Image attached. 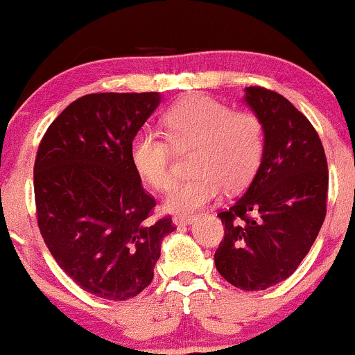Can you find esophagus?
I'll return each mask as SVG.
<instances>
[{
	"mask_svg": "<svg viewBox=\"0 0 355 355\" xmlns=\"http://www.w3.org/2000/svg\"><path fill=\"white\" fill-rule=\"evenodd\" d=\"M193 222H195V217H191V215H180V217L173 218L175 225H189V223H193Z\"/></svg>",
	"mask_w": 355,
	"mask_h": 355,
	"instance_id": "34e87169",
	"label": "esophagus"
}]
</instances>
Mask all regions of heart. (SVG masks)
Listing matches in <instances>:
<instances>
[{"mask_svg":"<svg viewBox=\"0 0 355 355\" xmlns=\"http://www.w3.org/2000/svg\"><path fill=\"white\" fill-rule=\"evenodd\" d=\"M162 132L144 128L130 144V162L138 177L155 190L172 180V145L193 146L191 170L197 172L175 182L165 197L172 214H191L210 203L222 185L234 191L254 178L263 157V125L250 112H234L222 101L193 95L177 103L164 116Z\"/></svg>","mask_w":355,"mask_h":355,"instance_id":"obj_1","label":"heart"}]
</instances>
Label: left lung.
Returning a JSON list of instances; mask_svg holds the SVG:
<instances>
[{
  "mask_svg": "<svg viewBox=\"0 0 355 355\" xmlns=\"http://www.w3.org/2000/svg\"><path fill=\"white\" fill-rule=\"evenodd\" d=\"M263 125V157L245 193L218 217L225 237L215 252L218 274L242 291L288 279L311 250L325 218L329 172L311 121L267 88L243 89Z\"/></svg>",
  "mask_w": 355,
  "mask_h": 355,
  "instance_id": "8db88e82",
  "label": "left lung"
}]
</instances>
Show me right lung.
I'll list each match as a JSON object with an SVG mask.
<instances>
[{
  "instance_id": "right-lung-1",
  "label": "right lung",
  "mask_w": 355,
  "mask_h": 355,
  "mask_svg": "<svg viewBox=\"0 0 355 355\" xmlns=\"http://www.w3.org/2000/svg\"><path fill=\"white\" fill-rule=\"evenodd\" d=\"M160 93H92L48 126L35 160L38 227L53 259L83 291L126 300L148 287L172 218L130 162L132 138Z\"/></svg>"
}]
</instances>
